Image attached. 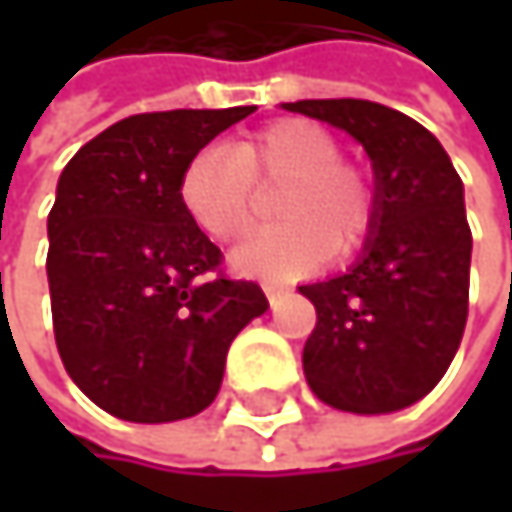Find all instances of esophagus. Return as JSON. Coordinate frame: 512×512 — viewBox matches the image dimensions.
I'll return each instance as SVG.
<instances>
[{"mask_svg":"<svg viewBox=\"0 0 512 512\" xmlns=\"http://www.w3.org/2000/svg\"><path fill=\"white\" fill-rule=\"evenodd\" d=\"M263 293H266V299L275 305V302H278V299H281L287 290H284V287H278V284H263Z\"/></svg>","mask_w":512,"mask_h":512,"instance_id":"34e87169","label":"esophagus"}]
</instances>
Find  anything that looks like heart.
Here are the masks:
<instances>
[{"label":"heart","instance_id":"heart-1","mask_svg":"<svg viewBox=\"0 0 512 512\" xmlns=\"http://www.w3.org/2000/svg\"><path fill=\"white\" fill-rule=\"evenodd\" d=\"M338 151L326 127L284 118L231 148L207 145L192 154L180 171L177 198L195 228L228 243L252 222L255 183L281 180L272 198V216L281 222L252 231L231 252V263L255 278H296L329 252H356L373 228V180Z\"/></svg>","mask_w":512,"mask_h":512}]
</instances>
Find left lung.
Segmentation results:
<instances>
[{
    "label": "left lung",
    "instance_id": "1",
    "mask_svg": "<svg viewBox=\"0 0 512 512\" xmlns=\"http://www.w3.org/2000/svg\"><path fill=\"white\" fill-rule=\"evenodd\" d=\"M284 109L347 130L376 183L373 228L353 269L299 287L317 308L305 379L341 412L406 409L436 388L465 332L471 228L460 174L430 130L382 103L344 97Z\"/></svg>",
    "mask_w": 512,
    "mask_h": 512
}]
</instances>
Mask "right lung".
<instances>
[{"instance_id": "add662e5", "label": "right lung", "mask_w": 512, "mask_h": 512, "mask_svg": "<svg viewBox=\"0 0 512 512\" xmlns=\"http://www.w3.org/2000/svg\"><path fill=\"white\" fill-rule=\"evenodd\" d=\"M255 106L130 115L64 165L47 219L52 329L64 370L115 418L165 424L204 412L231 341L269 302L222 272L183 213V165Z\"/></svg>"}]
</instances>
